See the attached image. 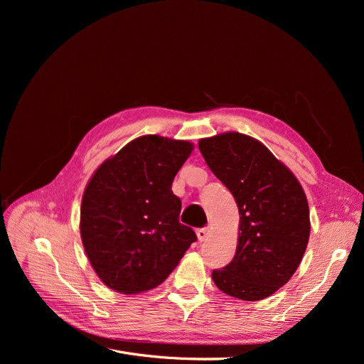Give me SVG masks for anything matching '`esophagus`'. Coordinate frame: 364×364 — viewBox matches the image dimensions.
<instances>
[{
    "instance_id": "esophagus-1",
    "label": "esophagus",
    "mask_w": 364,
    "mask_h": 364,
    "mask_svg": "<svg viewBox=\"0 0 364 364\" xmlns=\"http://www.w3.org/2000/svg\"><path fill=\"white\" fill-rule=\"evenodd\" d=\"M196 234H197V238H199V241L202 243V241H206L208 237H209V228H200V229H197Z\"/></svg>"
}]
</instances>
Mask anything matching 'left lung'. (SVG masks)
Returning a JSON list of instances; mask_svg holds the SVG:
<instances>
[{"mask_svg":"<svg viewBox=\"0 0 364 364\" xmlns=\"http://www.w3.org/2000/svg\"><path fill=\"white\" fill-rule=\"evenodd\" d=\"M199 149L240 211L235 257L213 270V281L237 299H264L287 284L302 261L310 238L305 193L293 173L247 135L200 139Z\"/></svg>","mask_w":364,"mask_h":364,"instance_id":"8db88e82","label":"left lung"}]
</instances>
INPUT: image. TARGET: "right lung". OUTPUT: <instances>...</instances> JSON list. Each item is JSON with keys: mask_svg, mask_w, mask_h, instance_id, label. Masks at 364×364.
Listing matches in <instances>:
<instances>
[{"mask_svg": "<svg viewBox=\"0 0 364 364\" xmlns=\"http://www.w3.org/2000/svg\"><path fill=\"white\" fill-rule=\"evenodd\" d=\"M191 150L186 141L139 136L105 161L87 183L82 241L109 289L134 294L158 287L197 240L179 223L182 202L171 191Z\"/></svg>", "mask_w": 364, "mask_h": 364, "instance_id": "right-lung-1", "label": "right lung"}]
</instances>
